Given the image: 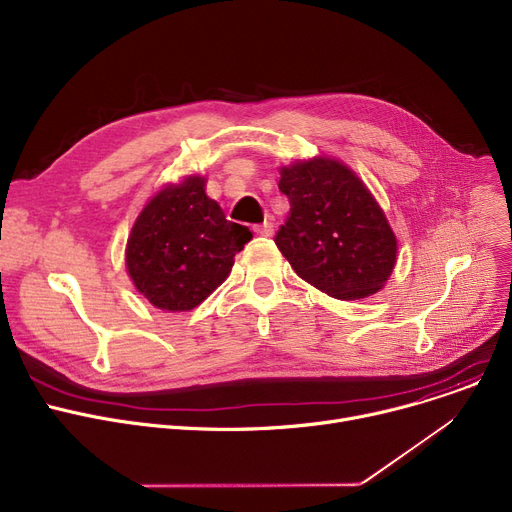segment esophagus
I'll return each instance as SVG.
<instances>
[{
    "instance_id": "obj_1",
    "label": "esophagus",
    "mask_w": 512,
    "mask_h": 512,
    "mask_svg": "<svg viewBox=\"0 0 512 512\" xmlns=\"http://www.w3.org/2000/svg\"><path fill=\"white\" fill-rule=\"evenodd\" d=\"M255 232H257L259 236H271V234H274V224H271V222H263V224L255 226Z\"/></svg>"
}]
</instances>
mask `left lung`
I'll list each match as a JSON object with an SVG mask.
<instances>
[{
    "instance_id": "left-lung-1",
    "label": "left lung",
    "mask_w": 512,
    "mask_h": 512,
    "mask_svg": "<svg viewBox=\"0 0 512 512\" xmlns=\"http://www.w3.org/2000/svg\"><path fill=\"white\" fill-rule=\"evenodd\" d=\"M290 216L276 245L296 274L321 292L356 300L391 276L395 234L364 183L337 160L315 158L280 170Z\"/></svg>"
}]
</instances>
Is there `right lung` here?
Segmentation results:
<instances>
[{
    "instance_id": "1",
    "label": "right lung",
    "mask_w": 512,
    "mask_h": 512,
    "mask_svg": "<svg viewBox=\"0 0 512 512\" xmlns=\"http://www.w3.org/2000/svg\"><path fill=\"white\" fill-rule=\"evenodd\" d=\"M203 187L201 177L164 187L135 220L127 241L129 276L162 311H191L206 300L253 238L247 226L226 220Z\"/></svg>"
}]
</instances>
